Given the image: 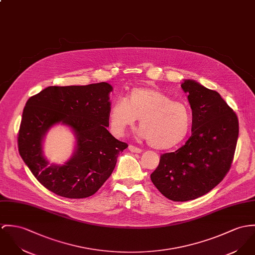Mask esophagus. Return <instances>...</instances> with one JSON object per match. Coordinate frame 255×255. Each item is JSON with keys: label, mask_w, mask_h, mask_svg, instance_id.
<instances>
[{"label": "esophagus", "mask_w": 255, "mask_h": 255, "mask_svg": "<svg viewBox=\"0 0 255 255\" xmlns=\"http://www.w3.org/2000/svg\"><path fill=\"white\" fill-rule=\"evenodd\" d=\"M128 150L130 152H132V153H141L142 152V150L140 148L136 147V146H133V145H129L128 146Z\"/></svg>", "instance_id": "34e87169"}]
</instances>
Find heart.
<instances>
[{"label":"heart","instance_id":"heart-1","mask_svg":"<svg viewBox=\"0 0 255 255\" xmlns=\"http://www.w3.org/2000/svg\"><path fill=\"white\" fill-rule=\"evenodd\" d=\"M108 119L117 136L124 135L139 119L141 135L159 150L178 145L191 127V113L186 104L150 87L132 89L125 99H118L109 109Z\"/></svg>","mask_w":255,"mask_h":255}]
</instances>
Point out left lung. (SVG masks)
I'll use <instances>...</instances> for the list:
<instances>
[{
  "label": "left lung",
  "mask_w": 255,
  "mask_h": 255,
  "mask_svg": "<svg viewBox=\"0 0 255 255\" xmlns=\"http://www.w3.org/2000/svg\"><path fill=\"white\" fill-rule=\"evenodd\" d=\"M192 109V135L175 152L162 154L153 184L173 202L195 200L218 185L231 167L239 121L220 94L193 80L181 85Z\"/></svg>",
  "instance_id": "left-lung-1"
}]
</instances>
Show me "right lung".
<instances>
[{"label": "right lung", "instance_id": "obj_1", "mask_svg": "<svg viewBox=\"0 0 255 255\" xmlns=\"http://www.w3.org/2000/svg\"><path fill=\"white\" fill-rule=\"evenodd\" d=\"M112 91L108 83L54 86L27 100L17 136L18 151L47 190L64 198L84 199L96 193L112 174L118 155L128 147L107 129ZM59 122L72 128L77 142L70 160L54 165L42 154V140Z\"/></svg>", "mask_w": 255, "mask_h": 255}]
</instances>
